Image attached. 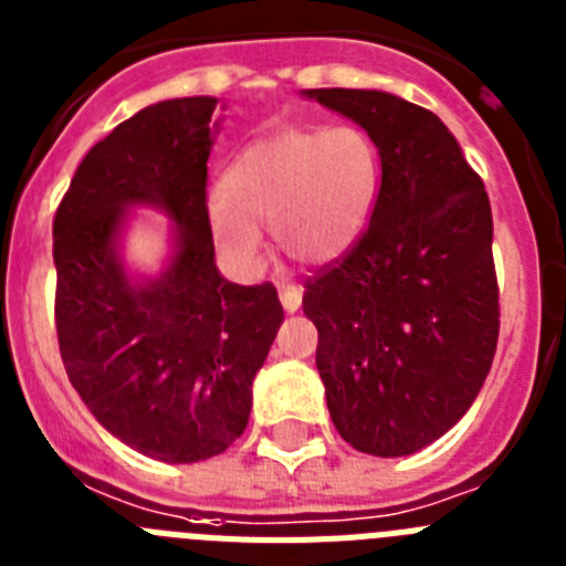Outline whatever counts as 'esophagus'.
Wrapping results in <instances>:
<instances>
[{
    "instance_id": "esophagus-1",
    "label": "esophagus",
    "mask_w": 566,
    "mask_h": 566,
    "mask_svg": "<svg viewBox=\"0 0 566 566\" xmlns=\"http://www.w3.org/2000/svg\"><path fill=\"white\" fill-rule=\"evenodd\" d=\"M279 302H282V307L287 313H296L302 307V287H296V284H282L279 287Z\"/></svg>"
}]
</instances>
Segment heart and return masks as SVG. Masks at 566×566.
Masks as SVG:
<instances>
[{
    "label": "heart",
    "mask_w": 566,
    "mask_h": 566,
    "mask_svg": "<svg viewBox=\"0 0 566 566\" xmlns=\"http://www.w3.org/2000/svg\"><path fill=\"white\" fill-rule=\"evenodd\" d=\"M376 190V147L361 130H282L228 167L208 205L210 239L239 270L262 262L259 230H273L290 262L324 264L365 230Z\"/></svg>",
    "instance_id": "heart-1"
}]
</instances>
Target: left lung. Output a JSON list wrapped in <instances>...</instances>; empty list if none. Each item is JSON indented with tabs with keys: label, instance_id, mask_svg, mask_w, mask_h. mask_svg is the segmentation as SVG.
I'll return each instance as SVG.
<instances>
[{
	"label": "left lung",
	"instance_id": "left-lung-1",
	"mask_svg": "<svg viewBox=\"0 0 566 566\" xmlns=\"http://www.w3.org/2000/svg\"><path fill=\"white\" fill-rule=\"evenodd\" d=\"M304 96L367 130L381 159L370 224L304 284L338 436L396 459L441 439L479 396L499 342L484 181L427 107L385 91Z\"/></svg>",
	"mask_w": 566,
	"mask_h": 566
}]
</instances>
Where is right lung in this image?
<instances>
[{
  "label": "right lung",
  "instance_id": "1",
  "mask_svg": "<svg viewBox=\"0 0 566 566\" xmlns=\"http://www.w3.org/2000/svg\"><path fill=\"white\" fill-rule=\"evenodd\" d=\"M213 96L145 107L87 150L53 216L56 336L67 378L107 432L136 453L193 464L244 432L253 378L284 313L270 282L219 273L208 230ZM175 219L159 280L118 259L126 208Z\"/></svg>",
  "mask_w": 566,
  "mask_h": 566
}]
</instances>
